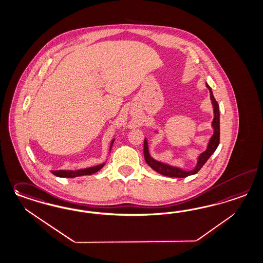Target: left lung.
<instances>
[{
  "label": "left lung",
  "instance_id": "obj_1",
  "mask_svg": "<svg viewBox=\"0 0 263 263\" xmlns=\"http://www.w3.org/2000/svg\"><path fill=\"white\" fill-rule=\"evenodd\" d=\"M206 87L208 88L209 92H210V100L212 102L213 111H214V118H213L212 126L213 136L209 139V142L206 147V150L204 152L200 153L199 156L197 157V162L195 164V167L193 170H185L178 166H174L168 164L166 162L163 161H157L156 159H154L152 156L150 155L149 152V147H148V141L147 138L144 139V158L145 161L148 163V165L152 168V170L157 171L158 173H160L161 175L167 176V177H176V178H185L190 175H194L195 173H197L200 168L204 165V163L208 161V159L212 156L213 153L216 151V149L218 148L219 143H220V110H219V104L217 101L214 98L213 95L212 89L209 85L206 83ZM156 134H158V129L155 130Z\"/></svg>",
  "mask_w": 263,
  "mask_h": 263
}]
</instances>
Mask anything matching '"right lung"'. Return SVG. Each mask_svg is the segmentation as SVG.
I'll list each match as a JSON object with an SVG mask.
<instances>
[{
	"label": "right lung",
	"instance_id": "add662e5",
	"mask_svg": "<svg viewBox=\"0 0 263 263\" xmlns=\"http://www.w3.org/2000/svg\"><path fill=\"white\" fill-rule=\"evenodd\" d=\"M114 140H115V138H113L112 141H111L109 152L111 151L112 145L114 143ZM104 164H105V162L102 163V164H99V165H96V166H92V167L83 168V170H55V171H52V173H53L55 176H58V177H63V178H74V177H79V176H83V175H92L93 173L98 172L99 170H102Z\"/></svg>",
	"mask_w": 263,
	"mask_h": 263
}]
</instances>
